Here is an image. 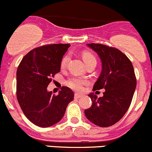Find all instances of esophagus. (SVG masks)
I'll list each match as a JSON object with an SVG mask.
<instances>
[{"label": "esophagus", "instance_id": "34e87169", "mask_svg": "<svg viewBox=\"0 0 152 152\" xmlns=\"http://www.w3.org/2000/svg\"><path fill=\"white\" fill-rule=\"evenodd\" d=\"M80 97H82V95L81 94H75V99H79L80 98Z\"/></svg>", "mask_w": 152, "mask_h": 152}]
</instances>
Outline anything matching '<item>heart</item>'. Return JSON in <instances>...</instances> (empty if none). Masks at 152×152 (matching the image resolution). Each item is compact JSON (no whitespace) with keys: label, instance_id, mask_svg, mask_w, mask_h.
Returning a JSON list of instances; mask_svg holds the SVG:
<instances>
[{"label":"heart","instance_id":"heart-1","mask_svg":"<svg viewBox=\"0 0 152 152\" xmlns=\"http://www.w3.org/2000/svg\"><path fill=\"white\" fill-rule=\"evenodd\" d=\"M83 60L85 62L86 64L88 63L91 62L92 61H96V58L94 56L91 54L88 53V52H84L82 55ZM69 61V55H66L64 58H62L61 62V67L62 69L65 68L67 64H68ZM88 83V80L83 78L77 77H73L70 78L66 81V85L73 90H75L77 91H81L83 89V86L85 85H87Z\"/></svg>","mask_w":152,"mask_h":152}]
</instances>
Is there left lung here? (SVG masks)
Here are the masks:
<instances>
[{
    "instance_id": "left-lung-1",
    "label": "left lung",
    "mask_w": 152,
    "mask_h": 152,
    "mask_svg": "<svg viewBox=\"0 0 152 152\" xmlns=\"http://www.w3.org/2000/svg\"><path fill=\"white\" fill-rule=\"evenodd\" d=\"M102 62V72L93 91L104 88L103 97L88 94L91 106L84 111L87 119L96 126L109 127L118 123L130 106L137 85L133 65L125 54L116 48L88 43Z\"/></svg>"
}]
</instances>
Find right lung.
I'll use <instances>...</instances> for the list:
<instances>
[{
    "label": "right lung",
    "mask_w": 152,
    "mask_h": 152,
    "mask_svg": "<svg viewBox=\"0 0 152 152\" xmlns=\"http://www.w3.org/2000/svg\"><path fill=\"white\" fill-rule=\"evenodd\" d=\"M70 44H49L34 48L23 58L17 70L18 102L28 121L37 126L59 122L74 99L71 88L63 86L58 95L47 91L48 85L61 71V62Z\"/></svg>",
    "instance_id": "1"
}]
</instances>
